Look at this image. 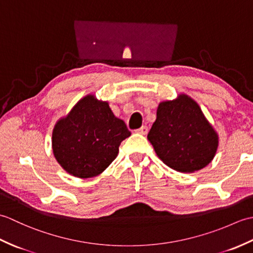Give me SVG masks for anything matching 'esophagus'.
I'll return each mask as SVG.
<instances>
[{"instance_id": "34e87169", "label": "esophagus", "mask_w": 253, "mask_h": 253, "mask_svg": "<svg viewBox=\"0 0 253 253\" xmlns=\"http://www.w3.org/2000/svg\"><path fill=\"white\" fill-rule=\"evenodd\" d=\"M148 130H149V128L147 126H142L139 128V129H137L136 131L138 133H141V135H146V133H148Z\"/></svg>"}]
</instances>
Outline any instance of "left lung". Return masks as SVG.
Instances as JSON below:
<instances>
[{"label": "left lung", "instance_id": "8db88e82", "mask_svg": "<svg viewBox=\"0 0 253 253\" xmlns=\"http://www.w3.org/2000/svg\"><path fill=\"white\" fill-rule=\"evenodd\" d=\"M148 139L169 168L182 173L206 168L218 144L216 132L200 106L186 94L160 103Z\"/></svg>", "mask_w": 253, "mask_h": 253}]
</instances>
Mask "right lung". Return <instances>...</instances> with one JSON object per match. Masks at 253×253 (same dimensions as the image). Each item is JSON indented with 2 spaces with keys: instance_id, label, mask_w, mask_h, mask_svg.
Here are the masks:
<instances>
[{
  "instance_id": "right-lung-1",
  "label": "right lung",
  "mask_w": 253,
  "mask_h": 253,
  "mask_svg": "<svg viewBox=\"0 0 253 253\" xmlns=\"http://www.w3.org/2000/svg\"><path fill=\"white\" fill-rule=\"evenodd\" d=\"M129 136L126 124L114 116L107 102L87 95L56 123L53 153L67 173L89 178L115 160L121 142Z\"/></svg>"
}]
</instances>
